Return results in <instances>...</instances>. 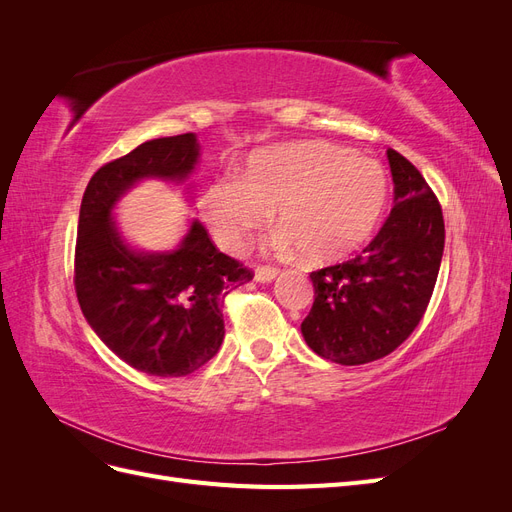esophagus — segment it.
Returning a JSON list of instances; mask_svg holds the SVG:
<instances>
[{"mask_svg": "<svg viewBox=\"0 0 512 512\" xmlns=\"http://www.w3.org/2000/svg\"><path fill=\"white\" fill-rule=\"evenodd\" d=\"M277 275H280V269L271 267V265H260V267L256 269V280H258V282H273Z\"/></svg>", "mask_w": 512, "mask_h": 512, "instance_id": "esophagus-1", "label": "esophagus"}]
</instances>
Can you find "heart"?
Segmentation results:
<instances>
[{
	"label": "heart",
	"mask_w": 512,
	"mask_h": 512,
	"mask_svg": "<svg viewBox=\"0 0 512 512\" xmlns=\"http://www.w3.org/2000/svg\"><path fill=\"white\" fill-rule=\"evenodd\" d=\"M386 200L378 162L329 143L269 147L247 158L241 177L215 179L200 211L224 250H241L269 220L307 262L352 254L374 230Z\"/></svg>",
	"instance_id": "b5f03b06"
}]
</instances>
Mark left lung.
I'll return each mask as SVG.
<instances>
[{
    "mask_svg": "<svg viewBox=\"0 0 512 512\" xmlns=\"http://www.w3.org/2000/svg\"><path fill=\"white\" fill-rule=\"evenodd\" d=\"M395 205L378 235L346 262L309 273L314 305L301 322L307 346L339 365L378 361L399 348L418 322L438 280L444 218L418 168L386 151Z\"/></svg>",
    "mask_w": 512,
    "mask_h": 512,
    "instance_id": "obj_1",
    "label": "left lung"
}]
</instances>
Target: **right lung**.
<instances>
[{"label":"right lung","instance_id":"right-lung-1","mask_svg":"<svg viewBox=\"0 0 512 512\" xmlns=\"http://www.w3.org/2000/svg\"><path fill=\"white\" fill-rule=\"evenodd\" d=\"M198 160L192 132L153 138L89 179L74 250V290L89 327L121 361L151 376H188L218 354L226 294L254 273L222 254L194 222L170 254H138L111 209L143 177L185 179Z\"/></svg>","mask_w":512,"mask_h":512}]
</instances>
